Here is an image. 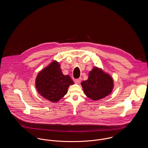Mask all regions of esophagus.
<instances>
[{
	"label": "esophagus",
	"mask_w": 148,
	"mask_h": 148,
	"mask_svg": "<svg viewBox=\"0 0 148 148\" xmlns=\"http://www.w3.org/2000/svg\"><path fill=\"white\" fill-rule=\"evenodd\" d=\"M80 81H81V78H79L78 79H76L74 80V82H75L76 83H77V84L80 83Z\"/></svg>",
	"instance_id": "1"
}]
</instances>
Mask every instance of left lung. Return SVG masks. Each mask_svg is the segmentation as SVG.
<instances>
[{
    "label": "left lung",
    "instance_id": "8db88e82",
    "mask_svg": "<svg viewBox=\"0 0 148 148\" xmlns=\"http://www.w3.org/2000/svg\"><path fill=\"white\" fill-rule=\"evenodd\" d=\"M85 95L97 101L108 96L112 91L113 80L111 75L97 67L89 73L88 79L81 83Z\"/></svg>",
    "mask_w": 148,
    "mask_h": 148
}]
</instances>
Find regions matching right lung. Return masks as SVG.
Segmentation results:
<instances>
[{"instance_id": "right-lung-1", "label": "right lung", "mask_w": 148, "mask_h": 148, "mask_svg": "<svg viewBox=\"0 0 148 148\" xmlns=\"http://www.w3.org/2000/svg\"><path fill=\"white\" fill-rule=\"evenodd\" d=\"M73 84L69 75L62 74L60 65L56 61H52L40 71L35 82L38 93L52 102H58L67 93L70 86Z\"/></svg>"}]
</instances>
